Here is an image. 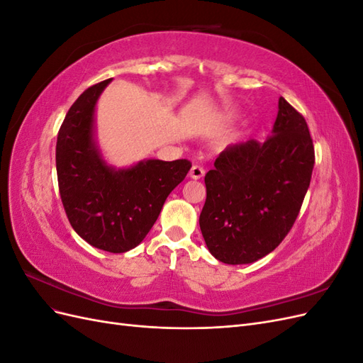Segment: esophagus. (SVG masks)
Segmentation results:
<instances>
[{"label":"esophagus","instance_id":"1","mask_svg":"<svg viewBox=\"0 0 363 363\" xmlns=\"http://www.w3.org/2000/svg\"><path fill=\"white\" fill-rule=\"evenodd\" d=\"M204 175V169L200 167V164H194L189 171V177L194 180H200Z\"/></svg>","mask_w":363,"mask_h":363}]
</instances>
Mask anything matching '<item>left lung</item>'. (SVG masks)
I'll use <instances>...</instances> for the list:
<instances>
[{
  "mask_svg": "<svg viewBox=\"0 0 363 363\" xmlns=\"http://www.w3.org/2000/svg\"><path fill=\"white\" fill-rule=\"evenodd\" d=\"M313 163L306 119L280 96L271 136L225 148L206 174L200 228L211 255L244 265L276 250L298 216Z\"/></svg>",
  "mask_w": 363,
  "mask_h": 363,
  "instance_id": "1",
  "label": "left lung"
}]
</instances>
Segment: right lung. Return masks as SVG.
<instances>
[{"instance_id": "right-lung-1", "label": "right lung", "mask_w": 363, "mask_h": 363, "mask_svg": "<svg viewBox=\"0 0 363 363\" xmlns=\"http://www.w3.org/2000/svg\"><path fill=\"white\" fill-rule=\"evenodd\" d=\"M112 79L86 89L71 106L57 135L56 168L65 212L87 244L125 252L145 239L164 200L191 169L186 159L140 160L115 168L96 142L95 108Z\"/></svg>"}]
</instances>
